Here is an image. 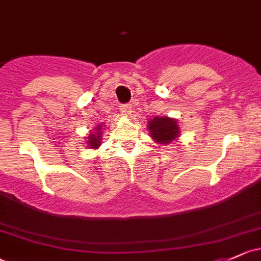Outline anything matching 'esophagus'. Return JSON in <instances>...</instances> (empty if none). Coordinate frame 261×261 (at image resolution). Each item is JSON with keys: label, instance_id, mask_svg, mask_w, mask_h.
Masks as SVG:
<instances>
[{"label": "esophagus", "instance_id": "obj_1", "mask_svg": "<svg viewBox=\"0 0 261 261\" xmlns=\"http://www.w3.org/2000/svg\"><path fill=\"white\" fill-rule=\"evenodd\" d=\"M131 105H121L120 106V111H121V113H123V115L125 116H130L131 115V112H133V111H131Z\"/></svg>", "mask_w": 261, "mask_h": 261}]
</instances>
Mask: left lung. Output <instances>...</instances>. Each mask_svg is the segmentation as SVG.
Returning a JSON list of instances; mask_svg holds the SVG:
<instances>
[{"label": "left lung", "instance_id": "left-lung-1", "mask_svg": "<svg viewBox=\"0 0 261 261\" xmlns=\"http://www.w3.org/2000/svg\"><path fill=\"white\" fill-rule=\"evenodd\" d=\"M151 138L159 144H168L178 136L177 122L168 117H154L148 125Z\"/></svg>", "mask_w": 261, "mask_h": 261}]
</instances>
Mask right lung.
Listing matches in <instances>:
<instances>
[{"label":"right lung","mask_w":261,"mask_h":261,"mask_svg":"<svg viewBox=\"0 0 261 261\" xmlns=\"http://www.w3.org/2000/svg\"><path fill=\"white\" fill-rule=\"evenodd\" d=\"M102 126H98L97 128H95V131H97V133H94V134H90L89 135V143H88V145L89 146H92V148H98V146L100 145V133H102Z\"/></svg>","instance_id":"right-lung-1"}]
</instances>
